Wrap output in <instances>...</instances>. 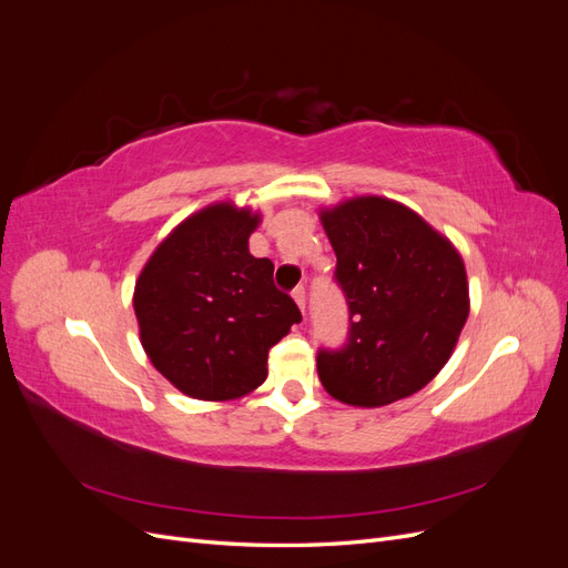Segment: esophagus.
<instances>
[{
    "mask_svg": "<svg viewBox=\"0 0 568 568\" xmlns=\"http://www.w3.org/2000/svg\"><path fill=\"white\" fill-rule=\"evenodd\" d=\"M294 301L298 303V307L305 313V301H307V298H305V286H296V288H294Z\"/></svg>",
    "mask_w": 568,
    "mask_h": 568,
    "instance_id": "esophagus-1",
    "label": "esophagus"
}]
</instances>
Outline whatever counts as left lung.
Listing matches in <instances>:
<instances>
[{
    "label": "left lung",
    "mask_w": 568,
    "mask_h": 568,
    "mask_svg": "<svg viewBox=\"0 0 568 568\" xmlns=\"http://www.w3.org/2000/svg\"><path fill=\"white\" fill-rule=\"evenodd\" d=\"M348 334L317 351L326 393L382 407L424 388L448 363L469 315L467 272L448 239L400 203L363 196L322 215Z\"/></svg>",
    "instance_id": "left-lung-1"
}]
</instances>
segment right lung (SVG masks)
<instances>
[{"label": "right lung", "mask_w": 568, "mask_h": 568, "mask_svg": "<svg viewBox=\"0 0 568 568\" xmlns=\"http://www.w3.org/2000/svg\"><path fill=\"white\" fill-rule=\"evenodd\" d=\"M257 215L215 203L170 234L134 286L146 355L199 400H232L261 386L267 353L301 311L272 282L274 265L248 253Z\"/></svg>", "instance_id": "add662e5"}]
</instances>
